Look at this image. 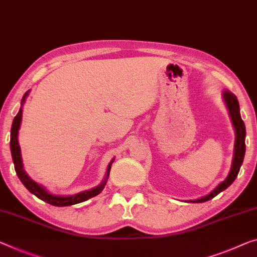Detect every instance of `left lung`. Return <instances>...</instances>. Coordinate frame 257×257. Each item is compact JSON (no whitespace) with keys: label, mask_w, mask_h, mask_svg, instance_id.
<instances>
[{"label":"left lung","mask_w":257,"mask_h":257,"mask_svg":"<svg viewBox=\"0 0 257 257\" xmlns=\"http://www.w3.org/2000/svg\"><path fill=\"white\" fill-rule=\"evenodd\" d=\"M223 98L225 100V104L227 106L229 116H231L233 127H234V130H235L234 156H233L231 171H229L227 178L225 179L223 182H220L219 185H218L216 188L211 191V193L206 195V196L197 198V200L188 201L190 203H202V202L211 200V198H213L214 196H217L218 194L221 193V191L225 190L227 187L232 185L235 178L238 177L240 167L242 165L244 152H246V144H244V139H246V128H244V123L240 115L239 101L238 99H236L235 94H233L232 92H229L228 90H225L223 92Z\"/></svg>","instance_id":"left-lung-1"}]
</instances>
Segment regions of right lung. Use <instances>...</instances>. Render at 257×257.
Masks as SVG:
<instances>
[{
	"mask_svg": "<svg viewBox=\"0 0 257 257\" xmlns=\"http://www.w3.org/2000/svg\"><path fill=\"white\" fill-rule=\"evenodd\" d=\"M29 92L30 91H28L24 95H23V99H22V102H21L22 106H21V108H19L18 114L14 118L13 125H11L10 150H11V156H13V160H14L15 171H16L19 180H21L23 185L26 187V189L31 191V193H32L33 195H36L38 198H40V200H43L44 202H47L48 204H52V205H55V206L74 205V204H77V203L89 200V198H91V197L97 196V195L100 194L102 189L105 188L107 179H108V177H109L110 166H112L114 159L108 164V166H107L106 177L104 179V181H102L100 185L94 187V188H92V189L80 191V193L75 194V195H70V196H60V195L49 194L48 191L44 188V187L38 185L37 182H34L33 180L30 179L29 175L26 174L24 168H23L21 147H19V143H18V130H19V128H21L22 115H23V105H24L26 97L29 95Z\"/></svg>",
	"mask_w": 257,
	"mask_h": 257,
	"instance_id": "1",
	"label": "right lung"
}]
</instances>
